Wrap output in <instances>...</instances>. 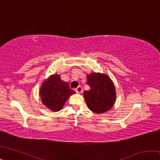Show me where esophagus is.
<instances>
[{
    "label": "esophagus",
    "instance_id": "1",
    "mask_svg": "<svg viewBox=\"0 0 160 160\" xmlns=\"http://www.w3.org/2000/svg\"><path fill=\"white\" fill-rule=\"evenodd\" d=\"M75 92H76L77 93H81L82 92V88L81 86H78L77 88H75Z\"/></svg>",
    "mask_w": 160,
    "mask_h": 160
}]
</instances>
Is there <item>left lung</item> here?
<instances>
[{"label":"left lung","instance_id":"obj_1","mask_svg":"<svg viewBox=\"0 0 160 160\" xmlns=\"http://www.w3.org/2000/svg\"><path fill=\"white\" fill-rule=\"evenodd\" d=\"M87 85L90 90L84 92L87 105L91 111L102 113L113 107L116 99V91L112 81L107 75L92 72L87 76Z\"/></svg>","mask_w":160,"mask_h":160}]
</instances>
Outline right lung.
Listing matches in <instances>:
<instances>
[{
	"mask_svg": "<svg viewBox=\"0 0 160 160\" xmlns=\"http://www.w3.org/2000/svg\"><path fill=\"white\" fill-rule=\"evenodd\" d=\"M75 92L70 88L69 83L54 74L44 82L40 90L43 104L53 112L62 109L66 100Z\"/></svg>",
	"mask_w": 160,
	"mask_h": 160,
	"instance_id": "right-lung-1",
	"label": "right lung"
}]
</instances>
